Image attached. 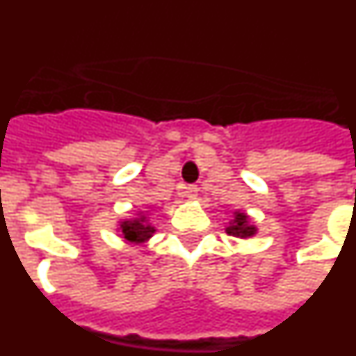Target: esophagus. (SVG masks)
<instances>
[{"instance_id":"1","label":"esophagus","mask_w":356,"mask_h":356,"mask_svg":"<svg viewBox=\"0 0 356 356\" xmlns=\"http://www.w3.org/2000/svg\"><path fill=\"white\" fill-rule=\"evenodd\" d=\"M181 196L188 197V200H196L197 197V187L196 185H185V187H180Z\"/></svg>"}]
</instances>
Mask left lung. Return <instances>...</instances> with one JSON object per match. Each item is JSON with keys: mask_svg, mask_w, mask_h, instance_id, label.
Masks as SVG:
<instances>
[{"mask_svg": "<svg viewBox=\"0 0 356 356\" xmlns=\"http://www.w3.org/2000/svg\"><path fill=\"white\" fill-rule=\"evenodd\" d=\"M225 232L232 237L242 238V241H248V238L254 237V235L259 234V228L254 226L253 219L248 216L246 212H242V210H235L232 219L228 221V225L225 226Z\"/></svg>", "mask_w": 356, "mask_h": 356, "instance_id": "1", "label": "left lung"}]
</instances>
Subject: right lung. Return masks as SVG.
<instances>
[{"label":"right lung","mask_w":356,"mask_h":356,"mask_svg":"<svg viewBox=\"0 0 356 356\" xmlns=\"http://www.w3.org/2000/svg\"><path fill=\"white\" fill-rule=\"evenodd\" d=\"M118 232L124 241L131 242V244H146L155 235L156 228L151 222L149 213L137 212L131 219H121L118 222Z\"/></svg>","instance_id":"right-lung-1"}]
</instances>
